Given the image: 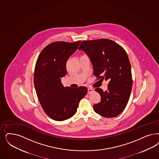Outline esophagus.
I'll list each match as a JSON object with an SVG mask.
<instances>
[{
  "instance_id": "esophagus-1",
  "label": "esophagus",
  "mask_w": 159,
  "mask_h": 159,
  "mask_svg": "<svg viewBox=\"0 0 159 159\" xmlns=\"http://www.w3.org/2000/svg\"><path fill=\"white\" fill-rule=\"evenodd\" d=\"M93 91H94V90H93V89H92V88H88V94H90V93H92Z\"/></svg>"
}]
</instances>
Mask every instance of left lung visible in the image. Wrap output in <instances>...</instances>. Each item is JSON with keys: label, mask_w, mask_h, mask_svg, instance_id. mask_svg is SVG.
<instances>
[{"label": "left lung", "mask_w": 159, "mask_h": 159, "mask_svg": "<svg viewBox=\"0 0 159 159\" xmlns=\"http://www.w3.org/2000/svg\"><path fill=\"white\" fill-rule=\"evenodd\" d=\"M78 49H82L90 59L97 79L109 80L107 90L95 89L101 101L93 105L94 111L107 118L119 115L129 102L133 84L131 65L125 50L107 39L83 41Z\"/></svg>", "instance_id": "8db88e82"}]
</instances>
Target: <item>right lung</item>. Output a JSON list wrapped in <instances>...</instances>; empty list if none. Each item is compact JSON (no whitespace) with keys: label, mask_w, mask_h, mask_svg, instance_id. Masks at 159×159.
I'll return each mask as SVG.
<instances>
[{"label":"right lung","mask_w":159,"mask_h":159,"mask_svg":"<svg viewBox=\"0 0 159 159\" xmlns=\"http://www.w3.org/2000/svg\"><path fill=\"white\" fill-rule=\"evenodd\" d=\"M80 42H53L42 50L36 61L34 88L42 107L53 120H65L75 115L79 102L88 92L85 86L65 88L61 82L67 73V60Z\"/></svg>","instance_id":"obj_1"}]
</instances>
